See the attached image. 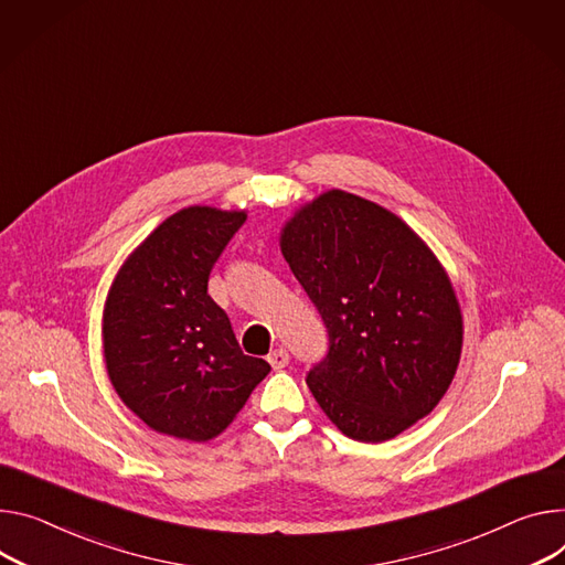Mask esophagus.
<instances>
[{
    "label": "esophagus",
    "instance_id": "34e87169",
    "mask_svg": "<svg viewBox=\"0 0 565 565\" xmlns=\"http://www.w3.org/2000/svg\"><path fill=\"white\" fill-rule=\"evenodd\" d=\"M268 363L273 365V370H284V367L288 365V351H286L284 347H279V349L270 351V355H268Z\"/></svg>",
    "mask_w": 565,
    "mask_h": 565
}]
</instances>
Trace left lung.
<instances>
[{
    "label": "left lung",
    "instance_id": "obj_1",
    "mask_svg": "<svg viewBox=\"0 0 565 565\" xmlns=\"http://www.w3.org/2000/svg\"><path fill=\"white\" fill-rule=\"evenodd\" d=\"M329 351L306 376L324 415L379 444L430 415L461 353V311L430 247L381 204L331 189L281 230Z\"/></svg>",
    "mask_w": 565,
    "mask_h": 565
}]
</instances>
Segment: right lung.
Instances as JSON below:
<instances>
[{"label": "right lung", "instance_id": "add662e5", "mask_svg": "<svg viewBox=\"0 0 565 565\" xmlns=\"http://www.w3.org/2000/svg\"><path fill=\"white\" fill-rule=\"evenodd\" d=\"M245 212L186 207L128 256L104 311L108 376L152 430L210 441L221 435L270 365L245 355L210 273Z\"/></svg>", "mask_w": 565, "mask_h": 565}]
</instances>
